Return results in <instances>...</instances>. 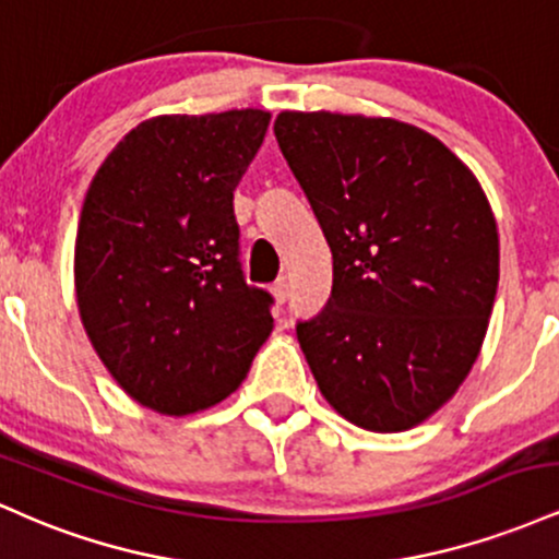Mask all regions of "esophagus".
<instances>
[{
  "label": "esophagus",
  "instance_id": "esophagus-1",
  "mask_svg": "<svg viewBox=\"0 0 559 559\" xmlns=\"http://www.w3.org/2000/svg\"><path fill=\"white\" fill-rule=\"evenodd\" d=\"M271 292H273V299L278 301V305H284V301L288 299V292H292V286H288L286 278H278V281H275V284L271 286Z\"/></svg>",
  "mask_w": 559,
  "mask_h": 559
}]
</instances>
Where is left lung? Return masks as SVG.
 Wrapping results in <instances>:
<instances>
[{"label": "left lung", "instance_id": "obj_1", "mask_svg": "<svg viewBox=\"0 0 559 559\" xmlns=\"http://www.w3.org/2000/svg\"><path fill=\"white\" fill-rule=\"evenodd\" d=\"M273 131L333 254L329 305L297 323L320 394L365 431H407L452 400L489 329V199L463 159L402 120L286 110Z\"/></svg>", "mask_w": 559, "mask_h": 559}]
</instances>
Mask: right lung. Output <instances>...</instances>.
<instances>
[{"mask_svg": "<svg viewBox=\"0 0 559 559\" xmlns=\"http://www.w3.org/2000/svg\"><path fill=\"white\" fill-rule=\"evenodd\" d=\"M267 123L265 110L157 115L118 141L83 199L81 323L118 386L159 415L226 400L273 331L234 215Z\"/></svg>", "mask_w": 559, "mask_h": 559, "instance_id": "right-lung-1", "label": "right lung"}]
</instances>
